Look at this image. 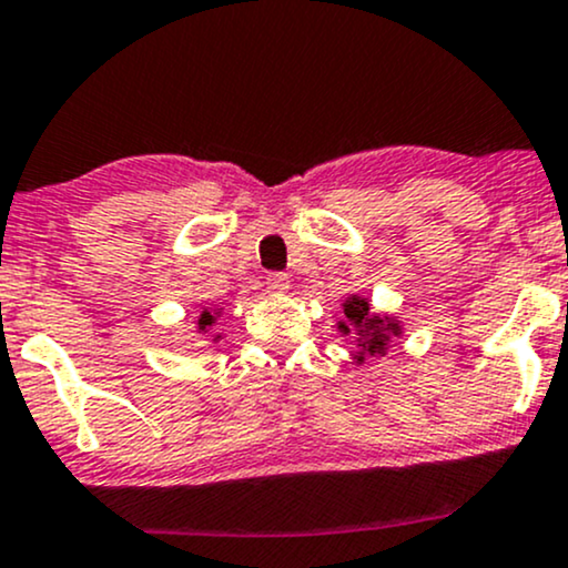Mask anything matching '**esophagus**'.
<instances>
[{"instance_id": "esophagus-1", "label": "esophagus", "mask_w": 568, "mask_h": 568, "mask_svg": "<svg viewBox=\"0 0 568 568\" xmlns=\"http://www.w3.org/2000/svg\"><path fill=\"white\" fill-rule=\"evenodd\" d=\"M265 284L273 295H284V292H290V276H286V273H271V276L265 278Z\"/></svg>"}]
</instances>
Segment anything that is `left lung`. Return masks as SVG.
Returning a JSON list of instances; mask_svg holds the SVG:
<instances>
[{"mask_svg": "<svg viewBox=\"0 0 568 568\" xmlns=\"http://www.w3.org/2000/svg\"><path fill=\"white\" fill-rule=\"evenodd\" d=\"M341 308L343 318L337 322V333L354 341L352 359L356 365H365L373 356H386L392 343L405 333L399 316L375 311L365 295H348Z\"/></svg>", "mask_w": 568, "mask_h": 568, "instance_id": "obj_1", "label": "left lung"}]
</instances>
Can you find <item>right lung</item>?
Returning a JSON list of instances; mask_svg holds the SVG:
<instances>
[{
  "label": "right lung",
  "mask_w": 568,
  "mask_h": 568,
  "mask_svg": "<svg viewBox=\"0 0 568 568\" xmlns=\"http://www.w3.org/2000/svg\"><path fill=\"white\" fill-rule=\"evenodd\" d=\"M222 316V308H203L199 316H195V333H199L201 337H209L212 335V343H220L222 341V333H214L216 327V318Z\"/></svg>",
  "instance_id": "add662e5"
}]
</instances>
